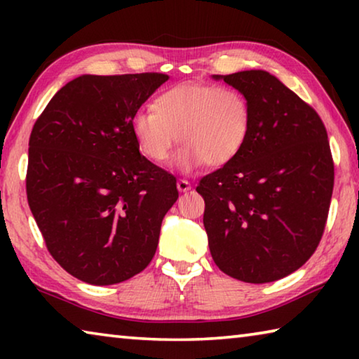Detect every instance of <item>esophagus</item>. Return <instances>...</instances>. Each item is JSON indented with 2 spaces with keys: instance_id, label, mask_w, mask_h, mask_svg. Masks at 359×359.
Segmentation results:
<instances>
[{
  "instance_id": "esophagus-1",
  "label": "esophagus",
  "mask_w": 359,
  "mask_h": 359,
  "mask_svg": "<svg viewBox=\"0 0 359 359\" xmlns=\"http://www.w3.org/2000/svg\"><path fill=\"white\" fill-rule=\"evenodd\" d=\"M177 190H179L180 193H185V191H188V190H191L190 182L185 180V179H179V180H177Z\"/></svg>"
}]
</instances>
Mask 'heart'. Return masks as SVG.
Wrapping results in <instances>:
<instances>
[{
	"instance_id": "1",
	"label": "heart",
	"mask_w": 359,
	"mask_h": 359,
	"mask_svg": "<svg viewBox=\"0 0 359 359\" xmlns=\"http://www.w3.org/2000/svg\"><path fill=\"white\" fill-rule=\"evenodd\" d=\"M252 106L244 92L231 85L180 83L161 92L151 111L131 118V133L141 154L165 163L175 141L182 142L174 165L182 172L209 163L226 165L239 155L250 135Z\"/></svg>"
}]
</instances>
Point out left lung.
<instances>
[{
  "label": "left lung",
  "mask_w": 359,
  "mask_h": 359,
  "mask_svg": "<svg viewBox=\"0 0 359 359\" xmlns=\"http://www.w3.org/2000/svg\"><path fill=\"white\" fill-rule=\"evenodd\" d=\"M223 79L244 92L252 126L244 149L199 180L210 255L224 274L267 283L299 269L323 236L334 163L315 109L269 72Z\"/></svg>",
  "instance_id": "8db88e82"
}]
</instances>
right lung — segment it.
<instances>
[{"label":"right lung","mask_w":359,"mask_h":359,"mask_svg":"<svg viewBox=\"0 0 359 359\" xmlns=\"http://www.w3.org/2000/svg\"><path fill=\"white\" fill-rule=\"evenodd\" d=\"M168 74L74 79L36 120L27 198L53 259L79 280L114 285L154 258L175 177L141 155L131 118Z\"/></svg>","instance_id":"obj_1"}]
</instances>
